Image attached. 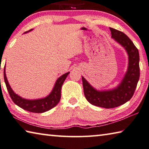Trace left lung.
Segmentation results:
<instances>
[{
    "mask_svg": "<svg viewBox=\"0 0 149 149\" xmlns=\"http://www.w3.org/2000/svg\"><path fill=\"white\" fill-rule=\"evenodd\" d=\"M111 38L125 49L128 55L127 70L118 86L107 91H97L82 77L84 93L87 101L97 107L113 108L126 103L132 97L140 76L139 53L130 38L122 31L109 28Z\"/></svg>",
    "mask_w": 149,
    "mask_h": 149,
    "instance_id": "1",
    "label": "left lung"
}]
</instances>
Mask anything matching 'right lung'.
Segmentation results:
<instances>
[{
  "mask_svg": "<svg viewBox=\"0 0 149 149\" xmlns=\"http://www.w3.org/2000/svg\"><path fill=\"white\" fill-rule=\"evenodd\" d=\"M32 30V29L28 31H26V33H28L29 31ZM6 67L4 66V79L5 82L6 86L8 90L10 96L13 100L14 103L18 106L19 108L24 109V110L33 112V113H43L47 111L50 110L51 109L54 108L57 106L61 99V90L62 85L63 82H65L66 78L69 74V72H68L65 74H63L58 79L56 80L55 84L53 88L52 91L51 93L45 97L40 99L36 100H28L25 99L19 96V95L16 94L14 92L13 89L11 88L10 86L8 83V80L6 76Z\"/></svg>",
  "mask_w": 149,
  "mask_h": 149,
  "instance_id": "add662e5",
  "label": "right lung"
}]
</instances>
